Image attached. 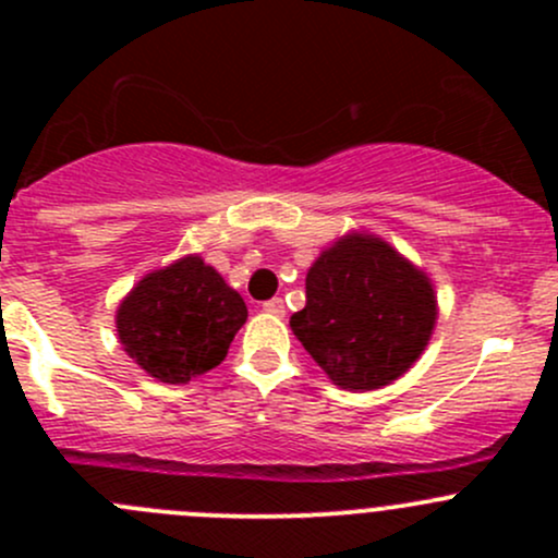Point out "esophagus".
Returning <instances> with one entry per match:
<instances>
[{"label":"esophagus","instance_id":"34e87169","mask_svg":"<svg viewBox=\"0 0 558 558\" xmlns=\"http://www.w3.org/2000/svg\"><path fill=\"white\" fill-rule=\"evenodd\" d=\"M264 313H269V315H283L286 313V305H283V300H280V296H272V300H267L264 302Z\"/></svg>","mask_w":558,"mask_h":558}]
</instances>
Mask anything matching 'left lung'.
<instances>
[{"label": "left lung", "instance_id": "8db88e82", "mask_svg": "<svg viewBox=\"0 0 558 558\" xmlns=\"http://www.w3.org/2000/svg\"><path fill=\"white\" fill-rule=\"evenodd\" d=\"M291 329L318 367L348 391L408 373L437 318L429 278L384 240L348 234L318 256Z\"/></svg>", "mask_w": 558, "mask_h": 558}]
</instances>
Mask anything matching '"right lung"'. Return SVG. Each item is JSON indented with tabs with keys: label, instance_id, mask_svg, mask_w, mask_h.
<instances>
[{
	"label": "right lung",
	"instance_id": "1",
	"mask_svg": "<svg viewBox=\"0 0 558 558\" xmlns=\"http://www.w3.org/2000/svg\"><path fill=\"white\" fill-rule=\"evenodd\" d=\"M243 296L199 256L145 275L118 307L123 351L161 384L218 367L245 324Z\"/></svg>",
	"mask_w": 558,
	"mask_h": 558
}]
</instances>
